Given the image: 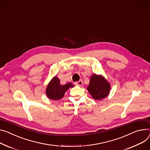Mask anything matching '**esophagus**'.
Instances as JSON below:
<instances>
[{
  "label": "esophagus",
  "mask_w": 150,
  "mask_h": 150,
  "mask_svg": "<svg viewBox=\"0 0 150 150\" xmlns=\"http://www.w3.org/2000/svg\"><path fill=\"white\" fill-rule=\"evenodd\" d=\"M74 84L76 85H78V86H82L83 85V81L82 80H79V81L75 82Z\"/></svg>",
  "instance_id": "esophagus-1"
}]
</instances>
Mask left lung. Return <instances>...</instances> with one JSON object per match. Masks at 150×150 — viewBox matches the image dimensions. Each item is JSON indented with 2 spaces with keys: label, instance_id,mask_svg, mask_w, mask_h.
<instances>
[{
  "label": "left lung",
  "instance_id": "1",
  "mask_svg": "<svg viewBox=\"0 0 150 150\" xmlns=\"http://www.w3.org/2000/svg\"><path fill=\"white\" fill-rule=\"evenodd\" d=\"M86 89L94 100H100L109 95L110 84L103 76L93 74L91 76L89 84Z\"/></svg>",
  "mask_w": 150,
  "mask_h": 150
}]
</instances>
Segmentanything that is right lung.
Listing matches in <instances>:
<instances>
[{
    "label": "right lung",
    "mask_w": 150,
    "mask_h": 150,
    "mask_svg": "<svg viewBox=\"0 0 150 150\" xmlns=\"http://www.w3.org/2000/svg\"><path fill=\"white\" fill-rule=\"evenodd\" d=\"M74 85L69 82L64 85L60 83V80L57 76L53 77L48 83L45 90L47 97L52 100H59L63 98L65 92Z\"/></svg>",
    "instance_id": "1"
}]
</instances>
